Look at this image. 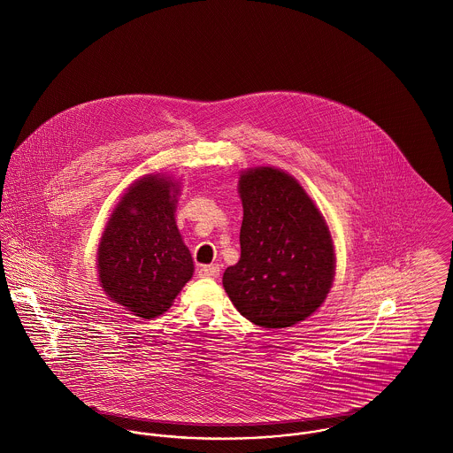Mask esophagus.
<instances>
[{
  "label": "esophagus",
  "mask_w": 453,
  "mask_h": 453,
  "mask_svg": "<svg viewBox=\"0 0 453 453\" xmlns=\"http://www.w3.org/2000/svg\"><path fill=\"white\" fill-rule=\"evenodd\" d=\"M199 277H208V279H217L220 273V268L217 265H204L197 270Z\"/></svg>",
  "instance_id": "esophagus-1"
}]
</instances>
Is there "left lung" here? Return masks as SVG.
Listing matches in <instances>:
<instances>
[{
  "mask_svg": "<svg viewBox=\"0 0 453 453\" xmlns=\"http://www.w3.org/2000/svg\"><path fill=\"white\" fill-rule=\"evenodd\" d=\"M242 256L224 272L238 312L263 328H288L325 302L335 275L330 229L289 174L273 167L240 176Z\"/></svg>",
  "mask_w": 453,
  "mask_h": 453,
  "instance_id": "8db88e82",
  "label": "left lung"
}]
</instances>
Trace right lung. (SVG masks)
<instances>
[{
    "mask_svg": "<svg viewBox=\"0 0 453 453\" xmlns=\"http://www.w3.org/2000/svg\"><path fill=\"white\" fill-rule=\"evenodd\" d=\"M176 194L164 176L141 178L114 208L98 245L100 286L142 319L164 314L194 273L174 219Z\"/></svg>",
    "mask_w": 453,
    "mask_h": 453,
    "instance_id": "right-lung-1",
    "label": "right lung"
}]
</instances>
